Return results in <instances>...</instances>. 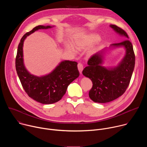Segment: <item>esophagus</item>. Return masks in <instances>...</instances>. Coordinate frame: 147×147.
<instances>
[{"mask_svg":"<svg viewBox=\"0 0 147 147\" xmlns=\"http://www.w3.org/2000/svg\"><path fill=\"white\" fill-rule=\"evenodd\" d=\"M77 67H78V71H79L80 73L81 74V72H82V71L83 70V68H84L82 64H81V63H80L78 64Z\"/></svg>","mask_w":147,"mask_h":147,"instance_id":"1","label":"esophagus"}]
</instances>
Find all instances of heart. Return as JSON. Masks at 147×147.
I'll return each instance as SVG.
<instances>
[{
	"mask_svg": "<svg viewBox=\"0 0 147 147\" xmlns=\"http://www.w3.org/2000/svg\"><path fill=\"white\" fill-rule=\"evenodd\" d=\"M99 36L95 33H87L75 36L72 39V44L66 42L65 48L73 53H76L78 50L86 49L90 46L88 51V55H93L98 49L100 40L98 39Z\"/></svg>",
	"mask_w": 147,
	"mask_h": 147,
	"instance_id": "obj_1",
	"label": "heart"
}]
</instances>
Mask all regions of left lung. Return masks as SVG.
Instances as JSON below:
<instances>
[{
    "label": "left lung",
    "instance_id": "obj_1",
    "mask_svg": "<svg viewBox=\"0 0 147 147\" xmlns=\"http://www.w3.org/2000/svg\"><path fill=\"white\" fill-rule=\"evenodd\" d=\"M109 26L125 40L111 45L109 49L123 48L125 55L115 67L102 66L108 48L96 53L88 60V66L84 69L82 74L92 81L93 86L89 96L97 103H107L122 95L129 85L135 66L134 52L131 42L127 39L128 35L115 25Z\"/></svg>",
    "mask_w": 147,
    "mask_h": 147
}]
</instances>
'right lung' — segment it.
I'll return each instance as SVG.
<instances>
[{
	"label": "right lung",
	"mask_w": 147,
	"mask_h": 147,
	"mask_svg": "<svg viewBox=\"0 0 147 147\" xmlns=\"http://www.w3.org/2000/svg\"><path fill=\"white\" fill-rule=\"evenodd\" d=\"M51 26H38L27 32L20 40L16 58V69L22 85L34 100L42 104H52L60 100L65 94L68 86L80 73L77 63L63 60L49 74L37 76L31 74L26 68L23 58V44L27 38L35 31L53 27Z\"/></svg>",
	"instance_id": "obj_1"
}]
</instances>
